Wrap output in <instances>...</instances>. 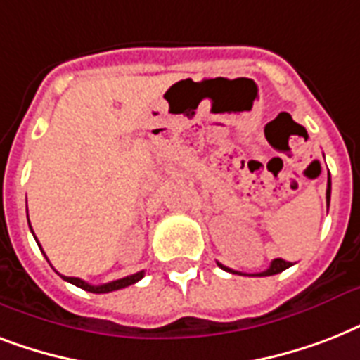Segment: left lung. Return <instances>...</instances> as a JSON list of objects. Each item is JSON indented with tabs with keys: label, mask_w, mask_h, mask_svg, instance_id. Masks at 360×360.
<instances>
[{
	"label": "left lung",
	"mask_w": 360,
	"mask_h": 360,
	"mask_svg": "<svg viewBox=\"0 0 360 360\" xmlns=\"http://www.w3.org/2000/svg\"><path fill=\"white\" fill-rule=\"evenodd\" d=\"M329 200H330V175H329V179H327V207H329ZM291 265H293V263L285 262V259H282V257H276V259H273V262H271L269 269H265V271H262V273L248 274V276H273V274H278V273H282V271H285V269L291 267ZM219 267L224 269V271H228V273L243 274V273H237V271H233V269H230V267H224L222 263H219Z\"/></svg>",
	"instance_id": "1"
}]
</instances>
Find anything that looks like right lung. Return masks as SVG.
<instances>
[{
    "label": "right lung",
    "mask_w": 360,
    "mask_h": 360,
    "mask_svg": "<svg viewBox=\"0 0 360 360\" xmlns=\"http://www.w3.org/2000/svg\"><path fill=\"white\" fill-rule=\"evenodd\" d=\"M33 236H35V233H33ZM44 257H46V254H44ZM143 274L146 273H143V271H140V273H134V274H130V276H124V278L114 280V282H108V284H101V285H91V284H87L86 280L75 278V276H63V274H61V278L67 280V282H70V284L78 285V288H82V290L91 291V293H110V291L123 290V288H127V285L136 284L138 280L143 278Z\"/></svg>",
    "instance_id": "obj_1"
}]
</instances>
